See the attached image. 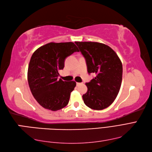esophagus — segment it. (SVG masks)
<instances>
[{
    "mask_svg": "<svg viewBox=\"0 0 152 152\" xmlns=\"http://www.w3.org/2000/svg\"><path fill=\"white\" fill-rule=\"evenodd\" d=\"M76 84H77V86H79V85L81 84H82V83H77Z\"/></svg>",
    "mask_w": 152,
    "mask_h": 152,
    "instance_id": "1",
    "label": "esophagus"
}]
</instances>
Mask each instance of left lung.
<instances>
[{"label": "left lung", "instance_id": "obj_1", "mask_svg": "<svg viewBox=\"0 0 152 152\" xmlns=\"http://www.w3.org/2000/svg\"><path fill=\"white\" fill-rule=\"evenodd\" d=\"M86 59L88 72L96 77L86 83L88 91L83 95L89 108L101 110L108 108L120 90L123 65L117 53L110 46L95 42H75Z\"/></svg>", "mask_w": 152, "mask_h": 152}]
</instances>
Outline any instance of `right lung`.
Here are the masks:
<instances>
[{"mask_svg": "<svg viewBox=\"0 0 152 152\" xmlns=\"http://www.w3.org/2000/svg\"><path fill=\"white\" fill-rule=\"evenodd\" d=\"M79 49L73 42H50L33 53L28 66V81L33 97L43 108L61 110L68 104L75 81L58 79L66 57Z\"/></svg>", "mask_w": 152, "mask_h": 152, "instance_id": "add662e5", "label": "right lung"}]
</instances>
